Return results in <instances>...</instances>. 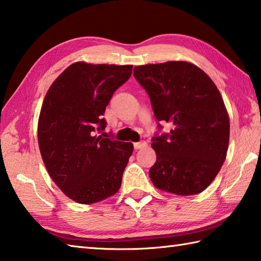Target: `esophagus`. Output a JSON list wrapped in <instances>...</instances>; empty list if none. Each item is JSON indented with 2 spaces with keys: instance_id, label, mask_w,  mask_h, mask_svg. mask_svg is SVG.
<instances>
[{
  "instance_id": "34e87169",
  "label": "esophagus",
  "mask_w": 261,
  "mask_h": 261,
  "mask_svg": "<svg viewBox=\"0 0 261 261\" xmlns=\"http://www.w3.org/2000/svg\"><path fill=\"white\" fill-rule=\"evenodd\" d=\"M134 147H135V149L145 148V147H147V143H146V141H138V143L134 144Z\"/></svg>"
}]
</instances>
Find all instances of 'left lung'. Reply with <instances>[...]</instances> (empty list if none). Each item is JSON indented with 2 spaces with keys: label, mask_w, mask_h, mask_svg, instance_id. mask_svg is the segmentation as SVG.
Returning <instances> with one entry per match:
<instances>
[{
  "label": "left lung",
  "mask_w": 261,
  "mask_h": 261,
  "mask_svg": "<svg viewBox=\"0 0 261 261\" xmlns=\"http://www.w3.org/2000/svg\"><path fill=\"white\" fill-rule=\"evenodd\" d=\"M134 76L149 96L156 120L173 125L169 134L151 139L156 153L151 182L176 195L203 192L228 149L229 117L219 90L187 61L137 66Z\"/></svg>",
  "instance_id": "obj_1"
}]
</instances>
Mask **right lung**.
Instances as JSON below:
<instances>
[{"mask_svg":"<svg viewBox=\"0 0 261 261\" xmlns=\"http://www.w3.org/2000/svg\"><path fill=\"white\" fill-rule=\"evenodd\" d=\"M132 65L68 66L45 94L37 126L46 170L65 195L81 204L113 196L134 151L131 143L102 138L106 106Z\"/></svg>","mask_w":261,"mask_h":261,"instance_id":"1","label":"right lung"}]
</instances>
